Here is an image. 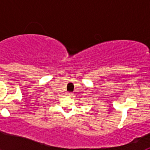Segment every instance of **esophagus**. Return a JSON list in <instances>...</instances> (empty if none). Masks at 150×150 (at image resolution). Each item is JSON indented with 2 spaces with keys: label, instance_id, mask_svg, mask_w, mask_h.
<instances>
[{
  "label": "esophagus",
  "instance_id": "1",
  "mask_svg": "<svg viewBox=\"0 0 150 150\" xmlns=\"http://www.w3.org/2000/svg\"><path fill=\"white\" fill-rule=\"evenodd\" d=\"M67 95H68V96H71V95H72V93H71V92H68V93H67Z\"/></svg>",
  "mask_w": 150,
  "mask_h": 150
}]
</instances>
